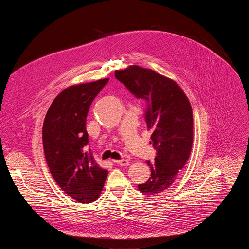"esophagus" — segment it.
<instances>
[{
  "label": "esophagus",
  "mask_w": 249,
  "mask_h": 249,
  "mask_svg": "<svg viewBox=\"0 0 249 249\" xmlns=\"http://www.w3.org/2000/svg\"><path fill=\"white\" fill-rule=\"evenodd\" d=\"M113 162L116 164H119L121 166H125V165H129L130 161L127 160H113Z\"/></svg>",
  "instance_id": "esophagus-1"
}]
</instances>
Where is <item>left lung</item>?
<instances>
[{"label":"left lung","mask_w":249,"mask_h":249,"mask_svg":"<svg viewBox=\"0 0 249 249\" xmlns=\"http://www.w3.org/2000/svg\"><path fill=\"white\" fill-rule=\"evenodd\" d=\"M116 79L137 98L148 102L145 118L153 131L150 144L157 150L155 161H147L151 176L138 185L147 195L160 193L173 182L189 159L193 144L190 102L174 81L151 69L130 66L115 71Z\"/></svg>","instance_id":"1"}]
</instances>
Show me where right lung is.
Here are the masks:
<instances>
[{"instance_id":"right-lung-1","label":"right lung","mask_w":249,"mask_h":249,"mask_svg":"<svg viewBox=\"0 0 249 249\" xmlns=\"http://www.w3.org/2000/svg\"><path fill=\"white\" fill-rule=\"evenodd\" d=\"M108 80L67 88L53 100L43 123V148L50 172L61 189L80 203L97 200L108 174L87 151L86 129L90 104Z\"/></svg>"}]
</instances>
